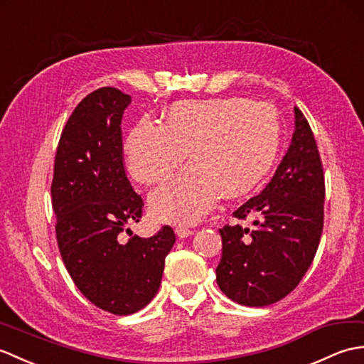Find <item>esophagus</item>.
Wrapping results in <instances>:
<instances>
[{
	"label": "esophagus",
	"mask_w": 364,
	"mask_h": 364,
	"mask_svg": "<svg viewBox=\"0 0 364 364\" xmlns=\"http://www.w3.org/2000/svg\"><path fill=\"white\" fill-rule=\"evenodd\" d=\"M193 233H195V230H190L187 228H182V225H179V228H176V235L179 238H187V237H191Z\"/></svg>",
	"instance_id": "34e87169"
}]
</instances>
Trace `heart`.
Instances as JSON below:
<instances>
[{
    "label": "heart",
    "mask_w": 364,
    "mask_h": 364,
    "mask_svg": "<svg viewBox=\"0 0 364 364\" xmlns=\"http://www.w3.org/2000/svg\"><path fill=\"white\" fill-rule=\"evenodd\" d=\"M280 119L268 102L245 98L188 100L169 106L164 126L141 119L127 135L129 173L154 183L187 157L191 166L149 195L152 216L164 223L195 224L221 193L241 198L254 191L276 164Z\"/></svg>",
    "instance_id": "b5f03b06"
}]
</instances>
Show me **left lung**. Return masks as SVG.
<instances>
[{
    "mask_svg": "<svg viewBox=\"0 0 364 364\" xmlns=\"http://www.w3.org/2000/svg\"><path fill=\"white\" fill-rule=\"evenodd\" d=\"M324 173L309 121L294 107V134L276 174L233 216H257L255 228L220 229L221 291L233 302L264 306L284 299L310 268L324 225Z\"/></svg>",
    "mask_w": 364,
    "mask_h": 364,
    "instance_id": "obj_1",
    "label": "left lung"
}]
</instances>
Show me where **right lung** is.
<instances>
[{
    "label": "right lung",
    "mask_w": 364,
    "mask_h": 364,
    "mask_svg": "<svg viewBox=\"0 0 364 364\" xmlns=\"http://www.w3.org/2000/svg\"><path fill=\"white\" fill-rule=\"evenodd\" d=\"M131 101L118 88L102 87L77 104L60 135L51 185L68 274L88 301L119 316L141 310L157 294L176 241L169 225L151 238L126 229L139 223L143 208L123 165L121 119Z\"/></svg>",
    "instance_id": "add662e5"
}]
</instances>
